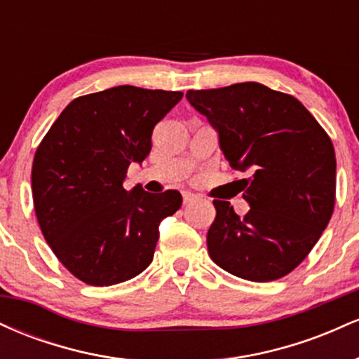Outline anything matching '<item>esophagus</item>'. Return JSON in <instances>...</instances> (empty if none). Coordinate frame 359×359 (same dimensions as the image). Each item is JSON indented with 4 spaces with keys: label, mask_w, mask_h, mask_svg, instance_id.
<instances>
[{
    "label": "esophagus",
    "mask_w": 359,
    "mask_h": 359,
    "mask_svg": "<svg viewBox=\"0 0 359 359\" xmlns=\"http://www.w3.org/2000/svg\"><path fill=\"white\" fill-rule=\"evenodd\" d=\"M182 197H184V204H191V203H194V201L199 199V196H196V194H192V192H184Z\"/></svg>",
    "instance_id": "obj_1"
}]
</instances>
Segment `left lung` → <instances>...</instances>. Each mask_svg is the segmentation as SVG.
<instances>
[{
  "instance_id": "1",
  "label": "left lung",
  "mask_w": 359,
  "mask_h": 359,
  "mask_svg": "<svg viewBox=\"0 0 359 359\" xmlns=\"http://www.w3.org/2000/svg\"><path fill=\"white\" fill-rule=\"evenodd\" d=\"M187 101L217 131L229 165L248 172L240 217L214 201L209 257L251 282L285 277L307 257L331 219L336 155L331 138L299 100L258 82L187 90Z\"/></svg>"
}]
</instances>
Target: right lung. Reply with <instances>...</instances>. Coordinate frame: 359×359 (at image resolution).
Returning <instances> with one entry per match:
<instances>
[{
    "label": "right lung",
    "instance_id": "obj_1",
    "mask_svg": "<svg viewBox=\"0 0 359 359\" xmlns=\"http://www.w3.org/2000/svg\"><path fill=\"white\" fill-rule=\"evenodd\" d=\"M179 90L118 86L74 100L36 148L34 205L45 241L74 277L108 287L154 259L158 226L182 205L177 191L123 187L130 163L151 150V133L182 100Z\"/></svg>",
    "mask_w": 359,
    "mask_h": 359
}]
</instances>
